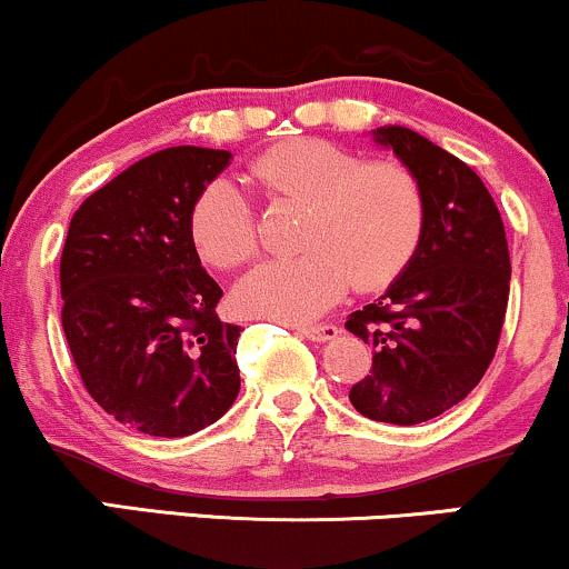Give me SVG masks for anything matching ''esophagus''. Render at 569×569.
<instances>
[{
    "label": "esophagus",
    "mask_w": 569,
    "mask_h": 569,
    "mask_svg": "<svg viewBox=\"0 0 569 569\" xmlns=\"http://www.w3.org/2000/svg\"><path fill=\"white\" fill-rule=\"evenodd\" d=\"M297 333H302L310 341H331L339 337V328L333 323H320V326H297Z\"/></svg>",
    "instance_id": "obj_1"
}]
</instances>
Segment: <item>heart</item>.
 Wrapping results in <instances>:
<instances>
[{
    "label": "heart",
    "mask_w": 569,
    "mask_h": 569,
    "mask_svg": "<svg viewBox=\"0 0 569 569\" xmlns=\"http://www.w3.org/2000/svg\"><path fill=\"white\" fill-rule=\"evenodd\" d=\"M276 207H302V254L270 259L236 286L238 310L254 318H315L358 291L395 283L419 257L429 224L421 177L400 161H371L337 142L302 137L259 153L249 167ZM190 241L203 262L232 270L259 254V217L243 190L214 180L190 209Z\"/></svg>",
    "instance_id": "obj_1"
}]
</instances>
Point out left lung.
<instances>
[{
  "label": "left lung",
  "instance_id": "left-lung-1",
  "mask_svg": "<svg viewBox=\"0 0 569 569\" xmlns=\"http://www.w3.org/2000/svg\"><path fill=\"white\" fill-rule=\"evenodd\" d=\"M373 137L421 177L429 224L413 264L347 318V331L373 347L350 402L366 419L413 427L458 406L488 371L509 305V243L475 169L413 129Z\"/></svg>",
  "mask_w": 569,
  "mask_h": 569
}]
</instances>
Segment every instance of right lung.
Returning a JSON list of instances; mask_svg holds the SVG:
<instances>
[{
    "label": "right lung",
    "instance_id": "right-lung-1",
    "mask_svg": "<svg viewBox=\"0 0 569 569\" xmlns=\"http://www.w3.org/2000/svg\"><path fill=\"white\" fill-rule=\"evenodd\" d=\"M228 150L177 146L132 163L77 209L60 257L63 331L92 400L142 435L188 437L241 389V326L190 241V209Z\"/></svg>",
    "mask_w": 569,
    "mask_h": 569
}]
</instances>
